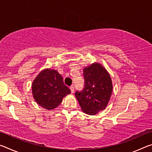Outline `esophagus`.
I'll return each mask as SVG.
<instances>
[{"label": "esophagus", "mask_w": 152, "mask_h": 152, "mask_svg": "<svg viewBox=\"0 0 152 152\" xmlns=\"http://www.w3.org/2000/svg\"><path fill=\"white\" fill-rule=\"evenodd\" d=\"M70 91H71L72 93H74V86H71L70 87Z\"/></svg>", "instance_id": "34e87169"}]
</instances>
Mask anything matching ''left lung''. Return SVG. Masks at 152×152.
Returning <instances> with one entry per match:
<instances>
[{
    "label": "left lung",
    "mask_w": 152,
    "mask_h": 152,
    "mask_svg": "<svg viewBox=\"0 0 152 152\" xmlns=\"http://www.w3.org/2000/svg\"><path fill=\"white\" fill-rule=\"evenodd\" d=\"M84 88L75 96L81 109L86 114L94 115L104 110L113 91L111 78L101 64L94 63L83 70Z\"/></svg>",
    "instance_id": "left-lung-1"
}]
</instances>
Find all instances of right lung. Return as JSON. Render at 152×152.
I'll return each instance as SVG.
<instances>
[{
    "mask_svg": "<svg viewBox=\"0 0 152 152\" xmlns=\"http://www.w3.org/2000/svg\"><path fill=\"white\" fill-rule=\"evenodd\" d=\"M32 92L38 104L45 109L52 110L71 91L65 85L62 76L58 71L46 69L41 72L33 81Z\"/></svg>",
    "mask_w": 152,
    "mask_h": 152,
    "instance_id": "right-lung-1",
    "label": "right lung"
}]
</instances>
